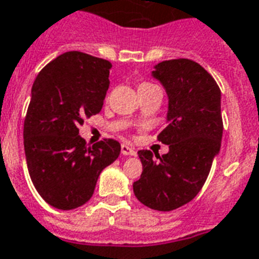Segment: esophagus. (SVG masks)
Returning <instances> with one entry per match:
<instances>
[{
	"label": "esophagus",
	"instance_id": "obj_1",
	"mask_svg": "<svg viewBox=\"0 0 259 259\" xmlns=\"http://www.w3.org/2000/svg\"><path fill=\"white\" fill-rule=\"evenodd\" d=\"M121 152L123 156H136V150L132 148V146L129 145H126V144H122L121 145Z\"/></svg>",
	"mask_w": 259,
	"mask_h": 259
}]
</instances>
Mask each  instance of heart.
Returning a JSON list of instances; mask_svg holds the SVG:
<instances>
[{
    "instance_id": "obj_1",
    "label": "heart",
    "mask_w": 259,
    "mask_h": 259,
    "mask_svg": "<svg viewBox=\"0 0 259 259\" xmlns=\"http://www.w3.org/2000/svg\"><path fill=\"white\" fill-rule=\"evenodd\" d=\"M144 84H149V83H144ZM144 84H142V86H144Z\"/></svg>"
}]
</instances>
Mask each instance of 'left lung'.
Masks as SVG:
<instances>
[{
    "label": "left lung",
    "instance_id": "8db88e82",
    "mask_svg": "<svg viewBox=\"0 0 259 259\" xmlns=\"http://www.w3.org/2000/svg\"><path fill=\"white\" fill-rule=\"evenodd\" d=\"M168 94V125L157 136L169 145L166 154L140 150V180L134 195L157 211H172L200 192L219 153L223 134L221 89L215 79L189 59L158 63L152 72Z\"/></svg>",
    "mask_w": 259,
    "mask_h": 259
}]
</instances>
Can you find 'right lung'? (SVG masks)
<instances>
[{"label": "right lung", "instance_id": "1", "mask_svg": "<svg viewBox=\"0 0 259 259\" xmlns=\"http://www.w3.org/2000/svg\"><path fill=\"white\" fill-rule=\"evenodd\" d=\"M111 63L70 51L48 63L32 86L24 148L30 180L40 196L59 209H74L91 199L98 177L121 153L105 138L87 146L79 136L86 118L102 110Z\"/></svg>", "mask_w": 259, "mask_h": 259}]
</instances>
